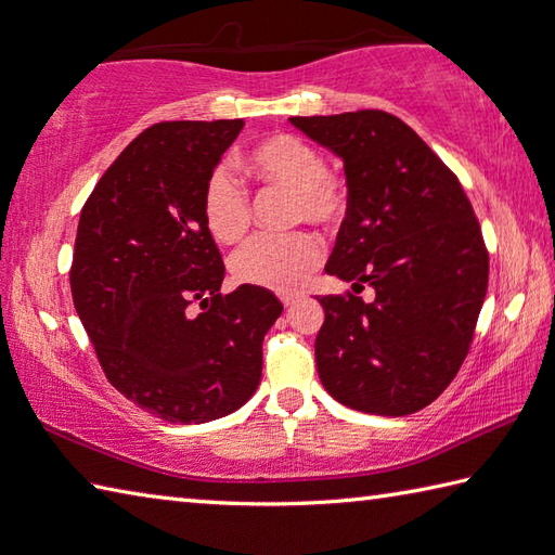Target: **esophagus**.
<instances>
[{"label": "esophagus", "instance_id": "esophagus-1", "mask_svg": "<svg viewBox=\"0 0 555 555\" xmlns=\"http://www.w3.org/2000/svg\"><path fill=\"white\" fill-rule=\"evenodd\" d=\"M281 302H284L286 310H291L293 305H296V298H293V296H281Z\"/></svg>", "mask_w": 555, "mask_h": 555}]
</instances>
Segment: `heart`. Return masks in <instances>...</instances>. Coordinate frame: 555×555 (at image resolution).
Masks as SVG:
<instances>
[{"instance_id": "1", "label": "heart", "mask_w": 555, "mask_h": 555, "mask_svg": "<svg viewBox=\"0 0 555 555\" xmlns=\"http://www.w3.org/2000/svg\"><path fill=\"white\" fill-rule=\"evenodd\" d=\"M247 169L269 185L296 191V217L314 223H336L348 207L346 183L314 145L293 133L264 138L247 155ZM203 215L207 231L219 243H233L250 223V197L238 179L223 167L207 176L203 188ZM322 247L310 233L255 235L231 257V271L241 284L296 291L320 267Z\"/></svg>"}]
</instances>
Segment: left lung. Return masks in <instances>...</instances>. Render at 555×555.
I'll return each mask as SVG.
<instances>
[{
	"label": "left lung",
	"instance_id": "left-lung-1",
	"mask_svg": "<svg viewBox=\"0 0 555 555\" xmlns=\"http://www.w3.org/2000/svg\"><path fill=\"white\" fill-rule=\"evenodd\" d=\"M344 162L348 209L326 274L374 300L320 296L317 372L338 403L403 417L463 364L489 284V255L453 171L398 116L362 109L291 116Z\"/></svg>",
	"mask_w": 555,
	"mask_h": 555
}]
</instances>
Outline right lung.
<instances>
[{"label":"right lung","instance_id":"add662e5","mask_svg":"<svg viewBox=\"0 0 555 555\" xmlns=\"http://www.w3.org/2000/svg\"><path fill=\"white\" fill-rule=\"evenodd\" d=\"M241 131V119L150 126L80 211L76 312L109 384L164 422H211L245 405L262 376L264 334L284 312L267 288L219 293L203 188Z\"/></svg>","mask_w":555,"mask_h":555}]
</instances>
